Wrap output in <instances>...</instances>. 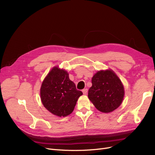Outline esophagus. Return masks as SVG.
I'll return each instance as SVG.
<instances>
[{"instance_id": "34e87169", "label": "esophagus", "mask_w": 155, "mask_h": 155, "mask_svg": "<svg viewBox=\"0 0 155 155\" xmlns=\"http://www.w3.org/2000/svg\"><path fill=\"white\" fill-rule=\"evenodd\" d=\"M82 91H83L84 95H86V94H87V93H88V89H87V88L83 89V90H82Z\"/></svg>"}]
</instances>
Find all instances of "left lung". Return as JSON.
Listing matches in <instances>:
<instances>
[{
    "label": "left lung",
    "mask_w": 155,
    "mask_h": 155,
    "mask_svg": "<svg viewBox=\"0 0 155 155\" xmlns=\"http://www.w3.org/2000/svg\"><path fill=\"white\" fill-rule=\"evenodd\" d=\"M88 98L101 112L110 113L123 102L125 91L119 78L111 70L98 71L91 79Z\"/></svg>",
    "instance_id": "8db88e82"
}]
</instances>
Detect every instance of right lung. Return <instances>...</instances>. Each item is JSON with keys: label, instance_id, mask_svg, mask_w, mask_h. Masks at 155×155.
Wrapping results in <instances>:
<instances>
[{"label": "right lung", "instance_id": "add662e5", "mask_svg": "<svg viewBox=\"0 0 155 155\" xmlns=\"http://www.w3.org/2000/svg\"><path fill=\"white\" fill-rule=\"evenodd\" d=\"M40 94L47 110L54 115L65 117L72 113L83 93L76 89L66 71L54 67L43 81Z\"/></svg>", "mask_w": 155, "mask_h": 155}]
</instances>
